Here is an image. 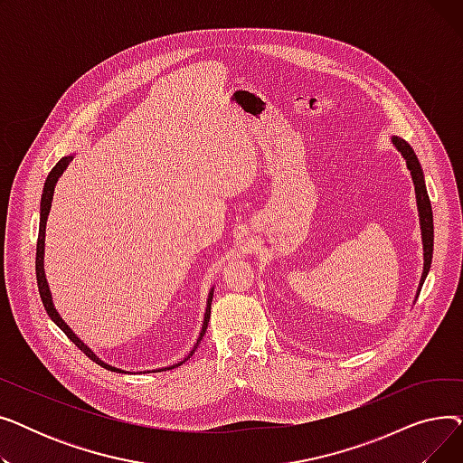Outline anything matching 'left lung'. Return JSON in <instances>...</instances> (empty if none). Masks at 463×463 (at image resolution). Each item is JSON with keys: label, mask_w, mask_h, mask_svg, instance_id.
I'll return each mask as SVG.
<instances>
[{"label": "left lung", "mask_w": 463, "mask_h": 463, "mask_svg": "<svg viewBox=\"0 0 463 463\" xmlns=\"http://www.w3.org/2000/svg\"><path fill=\"white\" fill-rule=\"evenodd\" d=\"M392 142L396 144V148L402 152V156L407 161V166H409L411 176H412V184H415L417 204H419V212H420V229H422V241H424V272H422V279H420V287H419V290H420L424 285V279L430 272L431 257H433V212H431V203H430L426 184H424L422 166H420L415 152H412L411 146L400 137H394Z\"/></svg>", "instance_id": "1"}]
</instances>
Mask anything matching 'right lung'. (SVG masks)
I'll list each match as a JSON object with an SVG mask.
<instances>
[{"label": "right lung", "mask_w": 463, "mask_h": 463, "mask_svg": "<svg viewBox=\"0 0 463 463\" xmlns=\"http://www.w3.org/2000/svg\"><path fill=\"white\" fill-rule=\"evenodd\" d=\"M71 159H72V156H69V157H61L58 163H56V166L51 170V173H48V176H46V182H44V187H43V197H41V219H39V236H37V253H35V276H37V287H39V295H41V300H43V306H44V309H46V313H48V317H51L63 332H65V335L71 339L72 344H75L88 358H91L93 362H97L99 364V366H103V368H107V370H112V372H119V370H116V368H112V366H107L105 362H101L99 358H97L82 342L80 339L71 332V328L61 321V317L58 315V311L54 309V304H52V297H51V290H48V283H46V278H44V269H43V253H44V227H46V217H48V212H51V206H52V194H54V185H56V182H58V178L61 176V173L65 170V166L71 163ZM210 307H212V293H210V297H208V307H206V313H204V323H203V330H201V337H199V342L203 339V335H204V332H206V328H208V321H210ZM197 342V344H199ZM194 349H197V345H194ZM194 349L191 351V354L194 353ZM185 362V360H184ZM182 364V362H180ZM178 364V366H180ZM175 368V366H173ZM170 368V370H173ZM166 370V368H165Z\"/></svg>", "instance_id": "add662e5"}]
</instances>
